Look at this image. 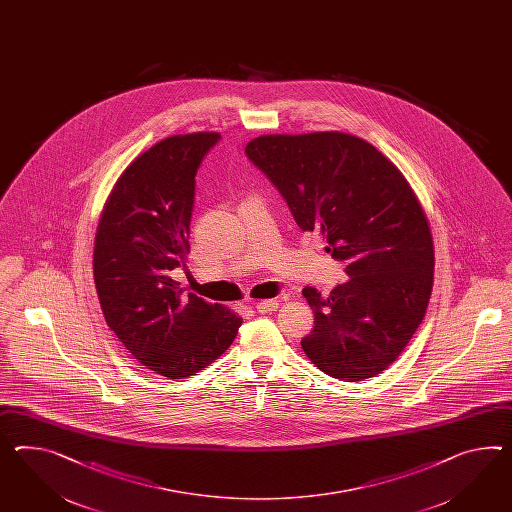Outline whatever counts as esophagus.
<instances>
[{
  "instance_id": "esophagus-1",
  "label": "esophagus",
  "mask_w": 512,
  "mask_h": 512,
  "mask_svg": "<svg viewBox=\"0 0 512 512\" xmlns=\"http://www.w3.org/2000/svg\"><path fill=\"white\" fill-rule=\"evenodd\" d=\"M260 314H273L278 310V301H260L254 306Z\"/></svg>"
}]
</instances>
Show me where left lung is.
I'll list each match as a JSON object with an SVG mask.
<instances>
[{"instance_id": "8db88e82", "label": "left lung", "mask_w": 512, "mask_h": 512, "mask_svg": "<svg viewBox=\"0 0 512 512\" xmlns=\"http://www.w3.org/2000/svg\"><path fill=\"white\" fill-rule=\"evenodd\" d=\"M247 158L286 200L302 232L319 230L349 280L302 289L314 330L302 351L332 379L379 375L420 327L433 291V236L420 202L390 159L340 132L263 135Z\"/></svg>"}]
</instances>
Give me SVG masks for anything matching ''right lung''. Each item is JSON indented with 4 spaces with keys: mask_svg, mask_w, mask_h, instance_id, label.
Returning a JSON list of instances; mask_svg holds the SVG:
<instances>
[{
    "mask_svg": "<svg viewBox=\"0 0 512 512\" xmlns=\"http://www.w3.org/2000/svg\"><path fill=\"white\" fill-rule=\"evenodd\" d=\"M219 133L159 141L122 172L94 241V282L107 327L143 366L167 379L195 375L232 345L243 319L171 273L184 267L195 176Z\"/></svg>",
    "mask_w": 512,
    "mask_h": 512,
    "instance_id": "right-lung-1",
    "label": "right lung"
}]
</instances>
